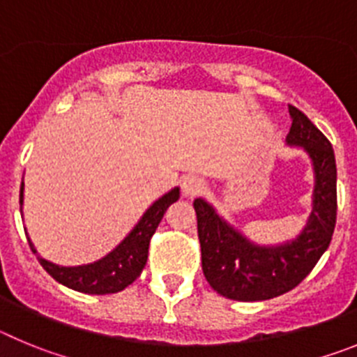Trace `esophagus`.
Listing matches in <instances>:
<instances>
[{
	"label": "esophagus",
	"instance_id": "34e87169",
	"mask_svg": "<svg viewBox=\"0 0 357 357\" xmlns=\"http://www.w3.org/2000/svg\"><path fill=\"white\" fill-rule=\"evenodd\" d=\"M181 185L185 197H197V195H200L202 191L206 189V182L202 181L200 176H195V175L184 176Z\"/></svg>",
	"mask_w": 357,
	"mask_h": 357
}]
</instances>
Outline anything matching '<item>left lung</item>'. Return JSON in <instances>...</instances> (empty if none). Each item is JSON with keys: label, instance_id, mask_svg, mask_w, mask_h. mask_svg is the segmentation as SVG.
Returning a JSON list of instances; mask_svg holds the SVG:
<instances>
[{"label": "left lung", "instance_id": "1", "mask_svg": "<svg viewBox=\"0 0 357 357\" xmlns=\"http://www.w3.org/2000/svg\"><path fill=\"white\" fill-rule=\"evenodd\" d=\"M289 116L286 143L304 148L314 169L313 211L298 238L279 247L254 245L206 200L193 202L204 275L214 291L232 301H268L288 293L311 273L333 239L338 209L334 150L302 110L289 105Z\"/></svg>", "mask_w": 357, "mask_h": 357}]
</instances>
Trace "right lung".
<instances>
[{
	"mask_svg": "<svg viewBox=\"0 0 357 357\" xmlns=\"http://www.w3.org/2000/svg\"><path fill=\"white\" fill-rule=\"evenodd\" d=\"M181 191L178 188L172 189L169 193L153 204L139 223L132 229L130 234L119 243L114 250L107 254L103 259L96 263L84 264V266H59L50 261L43 259L37 255V250L30 243L31 252L37 255L40 266L61 284L75 289V291L89 293V295H109V293H118L130 286L143 272L144 264L148 259V247L150 239L159 227L164 213L172 206L173 202L178 200ZM19 204L23 206V184H21V195H19Z\"/></svg>",
	"mask_w": 357,
	"mask_h": 357,
	"instance_id": "right-lung-1",
	"label": "right lung"
}]
</instances>
